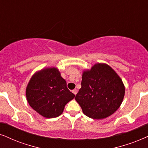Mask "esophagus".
Here are the masks:
<instances>
[{
	"instance_id": "1",
	"label": "esophagus",
	"mask_w": 148,
	"mask_h": 148,
	"mask_svg": "<svg viewBox=\"0 0 148 148\" xmlns=\"http://www.w3.org/2000/svg\"><path fill=\"white\" fill-rule=\"evenodd\" d=\"M72 93H74V95H76V93H77V90L76 89H74V90H72Z\"/></svg>"
}]
</instances>
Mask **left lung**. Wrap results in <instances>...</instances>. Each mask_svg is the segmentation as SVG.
I'll return each mask as SVG.
<instances>
[{
  "mask_svg": "<svg viewBox=\"0 0 148 148\" xmlns=\"http://www.w3.org/2000/svg\"><path fill=\"white\" fill-rule=\"evenodd\" d=\"M124 95L125 86L118 74L108 65L98 63L83 70L75 100L86 116L102 119L118 109Z\"/></svg>",
  "mask_w": 148,
  "mask_h": 148,
  "instance_id": "8db88e82",
  "label": "left lung"
}]
</instances>
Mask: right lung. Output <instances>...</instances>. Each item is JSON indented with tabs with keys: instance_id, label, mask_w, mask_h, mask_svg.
<instances>
[{
	"instance_id": "obj_1",
	"label": "right lung",
	"mask_w": 148,
	"mask_h": 148,
	"mask_svg": "<svg viewBox=\"0 0 148 148\" xmlns=\"http://www.w3.org/2000/svg\"><path fill=\"white\" fill-rule=\"evenodd\" d=\"M31 107L46 118L63 113L65 106L75 97L67 87L65 79L55 67L43 68L32 76L26 88Z\"/></svg>"
}]
</instances>
